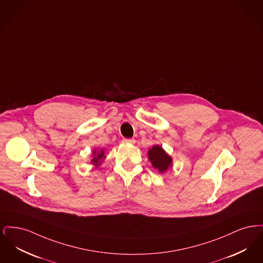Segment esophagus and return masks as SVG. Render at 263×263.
<instances>
[{"label":"esophagus","mask_w":263,"mask_h":263,"mask_svg":"<svg viewBox=\"0 0 263 263\" xmlns=\"http://www.w3.org/2000/svg\"><path fill=\"white\" fill-rule=\"evenodd\" d=\"M122 141H123L124 143H128V144H134V143L136 142L135 139H128V138H124Z\"/></svg>","instance_id":"1"}]
</instances>
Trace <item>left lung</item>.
Returning <instances> with one entry per match:
<instances>
[{
  "instance_id": "8db88e82",
  "label": "left lung",
  "mask_w": 263,
  "mask_h": 263,
  "mask_svg": "<svg viewBox=\"0 0 263 263\" xmlns=\"http://www.w3.org/2000/svg\"><path fill=\"white\" fill-rule=\"evenodd\" d=\"M149 160L160 173L165 172L172 165V158L160 146H154L149 150Z\"/></svg>"
}]
</instances>
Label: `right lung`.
I'll return each instance as SVG.
<instances>
[{
	"instance_id": "add662e5",
	"label": "right lung",
	"mask_w": 263,
	"mask_h": 263,
	"mask_svg": "<svg viewBox=\"0 0 263 263\" xmlns=\"http://www.w3.org/2000/svg\"><path fill=\"white\" fill-rule=\"evenodd\" d=\"M97 153H95L93 152V155H95V157H93V159L91 160V162L95 163L96 165H99L100 164V161L102 159V158H104V152L103 151H101V152H99L97 154V156H95V154Z\"/></svg>"
}]
</instances>
